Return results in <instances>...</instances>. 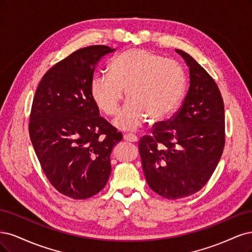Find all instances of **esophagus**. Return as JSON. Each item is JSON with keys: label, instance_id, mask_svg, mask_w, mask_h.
Instances as JSON below:
<instances>
[{"label": "esophagus", "instance_id": "1", "mask_svg": "<svg viewBox=\"0 0 252 252\" xmlns=\"http://www.w3.org/2000/svg\"><path fill=\"white\" fill-rule=\"evenodd\" d=\"M124 138H125V140H126V141H131V142H137L138 141V137L133 133L125 134Z\"/></svg>", "mask_w": 252, "mask_h": 252}]
</instances>
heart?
<instances>
[{"mask_svg":"<svg viewBox=\"0 0 252 252\" xmlns=\"http://www.w3.org/2000/svg\"><path fill=\"white\" fill-rule=\"evenodd\" d=\"M185 88L186 77L179 63L148 50L132 49L112 61L110 74L93 78L91 93L99 109L114 116L126 90L129 99L114 124L121 129H135L147 115L154 120L172 115Z\"/></svg>","mask_w":252,"mask_h":252,"instance_id":"heart-1","label":"heart"}]
</instances>
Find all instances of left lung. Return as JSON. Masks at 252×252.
Segmentation results:
<instances>
[{
  "instance_id": "8db88e82",
  "label": "left lung",
  "mask_w": 252,
  "mask_h": 252,
  "mask_svg": "<svg viewBox=\"0 0 252 252\" xmlns=\"http://www.w3.org/2000/svg\"><path fill=\"white\" fill-rule=\"evenodd\" d=\"M189 68L190 84L179 111L154 125L139 140L150 188L168 200L199 191L210 179L225 144L224 102L213 77L191 56L176 49Z\"/></svg>"
}]
</instances>
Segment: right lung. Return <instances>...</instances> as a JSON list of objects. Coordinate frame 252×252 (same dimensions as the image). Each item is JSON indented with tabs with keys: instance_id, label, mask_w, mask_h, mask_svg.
I'll use <instances>...</instances> for the list:
<instances>
[{
	"instance_id": "right-lung-1",
	"label": "right lung",
	"mask_w": 252,
	"mask_h": 252,
	"mask_svg": "<svg viewBox=\"0 0 252 252\" xmlns=\"http://www.w3.org/2000/svg\"><path fill=\"white\" fill-rule=\"evenodd\" d=\"M115 49L89 46L55 63L32 102L29 135L53 188L84 200L98 193L111 174V152L123 134L99 116L91 93L96 64Z\"/></svg>"
}]
</instances>
